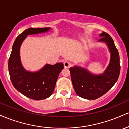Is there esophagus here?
I'll list each match as a JSON object with an SVG mask.
<instances>
[{
    "label": "esophagus",
    "mask_w": 129,
    "mask_h": 129,
    "mask_svg": "<svg viewBox=\"0 0 129 129\" xmlns=\"http://www.w3.org/2000/svg\"><path fill=\"white\" fill-rule=\"evenodd\" d=\"M63 66L65 68H70L72 66V63L70 61H66L63 62Z\"/></svg>",
    "instance_id": "34e87169"
}]
</instances>
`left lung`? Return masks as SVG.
I'll return each mask as SVG.
<instances>
[{
  "label": "left lung",
  "instance_id": "1",
  "mask_svg": "<svg viewBox=\"0 0 129 129\" xmlns=\"http://www.w3.org/2000/svg\"><path fill=\"white\" fill-rule=\"evenodd\" d=\"M100 36V41L107 43L111 52L110 63L104 74L93 75L85 69L77 67L69 69L75 91L79 96L87 100H96L107 93L116 83L120 73L119 53L113 39L106 32Z\"/></svg>",
  "mask_w": 129,
  "mask_h": 129
}]
</instances>
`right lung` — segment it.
I'll return each mask as SVG.
<instances>
[{"label": "right lung", "instance_id": "obj_1", "mask_svg": "<svg viewBox=\"0 0 129 129\" xmlns=\"http://www.w3.org/2000/svg\"><path fill=\"white\" fill-rule=\"evenodd\" d=\"M50 28H29L16 38L8 60V70L13 86L25 96L34 100H41L53 94L59 75L63 64H47L39 72L31 73L23 68L20 63L19 49L23 41L28 35L46 32Z\"/></svg>", "mask_w": 129, "mask_h": 129}]
</instances>
